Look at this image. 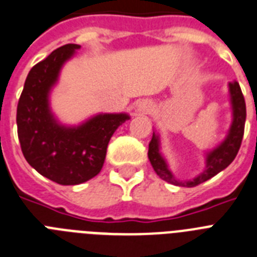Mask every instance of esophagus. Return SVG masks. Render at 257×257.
Wrapping results in <instances>:
<instances>
[{
    "instance_id": "34e87169",
    "label": "esophagus",
    "mask_w": 257,
    "mask_h": 257,
    "mask_svg": "<svg viewBox=\"0 0 257 257\" xmlns=\"http://www.w3.org/2000/svg\"><path fill=\"white\" fill-rule=\"evenodd\" d=\"M152 102L148 101V100H144V101H142L139 104L138 110H139L140 113H150V111L152 110Z\"/></svg>"
}]
</instances>
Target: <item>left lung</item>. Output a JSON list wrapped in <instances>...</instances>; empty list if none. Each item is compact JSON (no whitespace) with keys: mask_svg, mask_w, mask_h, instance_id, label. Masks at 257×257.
Masks as SVG:
<instances>
[{"mask_svg":"<svg viewBox=\"0 0 257 257\" xmlns=\"http://www.w3.org/2000/svg\"><path fill=\"white\" fill-rule=\"evenodd\" d=\"M230 96H231V105H233V123L230 127L229 135L225 139L221 146H218L216 150H213L207 156V169L201 173L199 177H196L192 181L179 182L174 178V175L168 169L165 160L160 153V143L159 137L153 133L152 139L150 142V148H148V159L152 164L155 172L157 173L160 178L164 181L172 183L175 186H182V187H194V186L200 185L203 182L208 181L223 169L234 161L235 156L238 155V151L242 144L243 134H244V123H245V101L243 97L242 89L239 87L238 82L230 83Z\"/></svg>","mask_w":257,"mask_h":257,"instance_id":"left-lung-1","label":"left lung"}]
</instances>
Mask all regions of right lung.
<instances>
[{
    "label": "right lung",
    "instance_id": "obj_1",
    "mask_svg": "<svg viewBox=\"0 0 257 257\" xmlns=\"http://www.w3.org/2000/svg\"><path fill=\"white\" fill-rule=\"evenodd\" d=\"M80 45L66 44L28 72L17 107L18 138L24 159L58 185H79L97 175L107 143L127 114H100L82 126L63 127L49 110L48 95L61 66Z\"/></svg>",
    "mask_w": 257,
    "mask_h": 257
}]
</instances>
